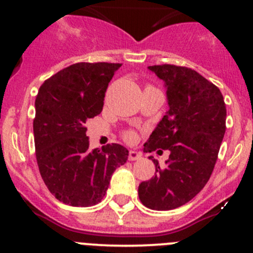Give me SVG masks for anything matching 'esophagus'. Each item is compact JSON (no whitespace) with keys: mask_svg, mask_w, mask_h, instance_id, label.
Listing matches in <instances>:
<instances>
[{"mask_svg":"<svg viewBox=\"0 0 253 253\" xmlns=\"http://www.w3.org/2000/svg\"><path fill=\"white\" fill-rule=\"evenodd\" d=\"M142 158V154L136 150H129L128 153V160L129 162H134V160H139Z\"/></svg>","mask_w":253,"mask_h":253,"instance_id":"esophagus-1","label":"esophagus"}]
</instances>
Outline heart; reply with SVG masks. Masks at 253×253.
<instances>
[{
  "instance_id": "obj_1",
  "label": "heart",
  "mask_w": 253,
  "mask_h": 253,
  "mask_svg": "<svg viewBox=\"0 0 253 253\" xmlns=\"http://www.w3.org/2000/svg\"><path fill=\"white\" fill-rule=\"evenodd\" d=\"M126 138L128 139V141H131V139L134 138V134L132 133V132H128V133H126Z\"/></svg>"
}]
</instances>
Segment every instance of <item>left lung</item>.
<instances>
[{
	"label": "left lung",
	"mask_w": 253,
	"mask_h": 253,
	"mask_svg": "<svg viewBox=\"0 0 253 253\" xmlns=\"http://www.w3.org/2000/svg\"><path fill=\"white\" fill-rule=\"evenodd\" d=\"M164 81L169 110L164 115L143 152L169 149L167 168L158 160L155 176L143 181L138 196L145 207L170 211L190 202L208 182L225 134L226 108L218 86L187 67L149 66Z\"/></svg>",
	"instance_id": "left-lung-1"
}]
</instances>
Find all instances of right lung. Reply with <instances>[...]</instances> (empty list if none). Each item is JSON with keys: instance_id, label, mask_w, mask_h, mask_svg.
<instances>
[{"instance_id": "obj_1", "label": "right lung", "mask_w": 253, "mask_h": 253, "mask_svg": "<svg viewBox=\"0 0 253 253\" xmlns=\"http://www.w3.org/2000/svg\"><path fill=\"white\" fill-rule=\"evenodd\" d=\"M121 63L79 62L40 86L35 99V154L40 175L60 202L90 207L103 200L112 172L128 150L108 144L90 150L86 120L103 110L105 91Z\"/></svg>"}]
</instances>
